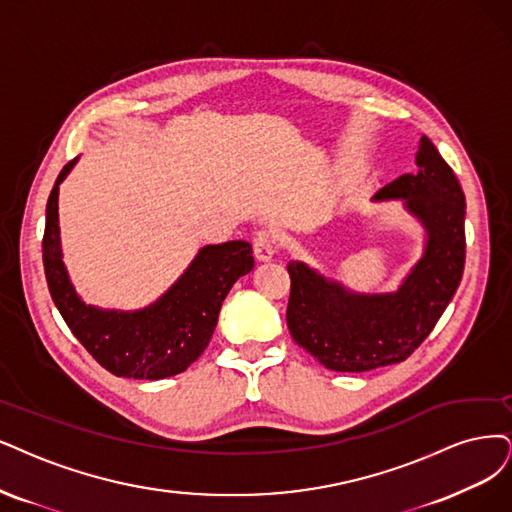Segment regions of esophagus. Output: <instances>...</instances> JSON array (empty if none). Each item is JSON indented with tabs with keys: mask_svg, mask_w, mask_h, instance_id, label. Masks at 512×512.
Returning <instances> with one entry per match:
<instances>
[{
	"mask_svg": "<svg viewBox=\"0 0 512 512\" xmlns=\"http://www.w3.org/2000/svg\"><path fill=\"white\" fill-rule=\"evenodd\" d=\"M276 253V244L268 232H257L253 238V255L257 261H270Z\"/></svg>",
	"mask_w": 512,
	"mask_h": 512,
	"instance_id": "34e87169",
	"label": "esophagus"
}]
</instances>
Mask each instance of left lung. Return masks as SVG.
Segmentation results:
<instances>
[{
  "label": "left lung",
  "mask_w": 512,
  "mask_h": 512,
  "mask_svg": "<svg viewBox=\"0 0 512 512\" xmlns=\"http://www.w3.org/2000/svg\"><path fill=\"white\" fill-rule=\"evenodd\" d=\"M418 173L394 179L373 200H403L426 230L420 261L394 293H354L301 261H291L287 325L295 344L331 371L363 373L401 363L430 335L460 287L466 200L458 177L428 137Z\"/></svg>",
  "instance_id": "left-lung-1"
}]
</instances>
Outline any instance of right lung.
Masks as SVG:
<instances>
[{"instance_id":"obj_1","label":"right lung","mask_w":512,"mask_h":512,"mask_svg":"<svg viewBox=\"0 0 512 512\" xmlns=\"http://www.w3.org/2000/svg\"><path fill=\"white\" fill-rule=\"evenodd\" d=\"M78 158L65 164L46 204L44 272L54 306L94 361L118 377L164 380L192 365L217 327L219 310L234 282L253 270V249L244 240L202 246L181 278L154 304L135 310L86 306L75 293L61 253L59 185Z\"/></svg>"}]
</instances>
